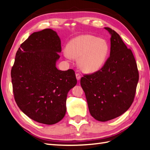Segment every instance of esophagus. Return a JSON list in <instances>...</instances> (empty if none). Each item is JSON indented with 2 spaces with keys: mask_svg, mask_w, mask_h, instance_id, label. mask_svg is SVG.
Returning a JSON list of instances; mask_svg holds the SVG:
<instances>
[{
  "mask_svg": "<svg viewBox=\"0 0 150 150\" xmlns=\"http://www.w3.org/2000/svg\"><path fill=\"white\" fill-rule=\"evenodd\" d=\"M76 79L78 80V81H79L80 79H81V74H79V73H77V74H76Z\"/></svg>",
  "mask_w": 150,
  "mask_h": 150,
  "instance_id": "obj_1",
  "label": "esophagus"
}]
</instances>
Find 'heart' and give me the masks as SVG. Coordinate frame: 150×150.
I'll return each instance as SVG.
<instances>
[{
  "instance_id": "b5f03b06",
  "label": "heart",
  "mask_w": 150,
  "mask_h": 150,
  "mask_svg": "<svg viewBox=\"0 0 150 150\" xmlns=\"http://www.w3.org/2000/svg\"><path fill=\"white\" fill-rule=\"evenodd\" d=\"M109 50V45L105 40L85 34L69 41L64 54L68 57L78 59L80 68L88 74H92L103 67Z\"/></svg>"
}]
</instances>
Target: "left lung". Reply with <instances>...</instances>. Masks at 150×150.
Masks as SVG:
<instances>
[{
  "mask_svg": "<svg viewBox=\"0 0 150 150\" xmlns=\"http://www.w3.org/2000/svg\"><path fill=\"white\" fill-rule=\"evenodd\" d=\"M111 35L110 56L100 70L81 79L89 112L95 120L107 121L121 116L134 102L139 81L134 56L116 32Z\"/></svg>",
  "mask_w": 150,
  "mask_h": 150,
  "instance_id": "1",
  "label": "left lung"
}]
</instances>
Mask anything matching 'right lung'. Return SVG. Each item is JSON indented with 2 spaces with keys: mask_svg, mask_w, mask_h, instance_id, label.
I'll use <instances>...</instances> for the list:
<instances>
[{
  "mask_svg": "<svg viewBox=\"0 0 150 150\" xmlns=\"http://www.w3.org/2000/svg\"><path fill=\"white\" fill-rule=\"evenodd\" d=\"M61 40L55 31L33 33L17 50L11 76L20 109L38 123L53 125L64 117L68 91L76 84L75 71L59 70Z\"/></svg>",
  "mask_w": 150,
  "mask_h": 150,
  "instance_id": "obj_1",
  "label": "right lung"
}]
</instances>
